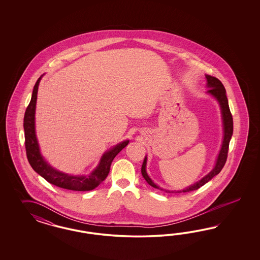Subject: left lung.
<instances>
[{
	"mask_svg": "<svg viewBox=\"0 0 260 260\" xmlns=\"http://www.w3.org/2000/svg\"><path fill=\"white\" fill-rule=\"evenodd\" d=\"M206 78H207V82H208L207 87H209L207 92L213 95V97L218 101L219 105H220L221 113H222V119H223V127H224V137H223V142H222V147H221L218 157L216 159V163H215L213 171H211V173H208L201 180L197 182L196 184L189 186V187L183 189V190H179L177 192L191 191V190H196V189H199L200 187H202L207 182L210 181L213 177H214L216 174L220 173L221 170L223 169V167L226 163L227 156H228L229 144H230V140H231L232 135H233L234 122H233V116H232L231 110L229 108L226 89L223 86V84L221 83L220 80H218V79L215 78L213 76H211V75H206ZM146 164H147V156L144 159V162H143L141 168L142 175L145 178V180L148 182V184L150 185L151 187H153L155 189H161V190H165L164 189H161L159 186H157L155 183H153L152 180L150 179V176L148 175L147 171H146ZM166 192H171V191L166 189Z\"/></svg>",
	"mask_w": 260,
	"mask_h": 260,
	"instance_id": "obj_1",
	"label": "left lung"
}]
</instances>
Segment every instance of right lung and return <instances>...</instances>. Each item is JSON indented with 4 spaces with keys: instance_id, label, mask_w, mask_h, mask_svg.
Segmentation results:
<instances>
[{
    "instance_id": "1",
    "label": "right lung",
    "mask_w": 260,
    "mask_h": 260,
    "mask_svg": "<svg viewBox=\"0 0 260 260\" xmlns=\"http://www.w3.org/2000/svg\"><path fill=\"white\" fill-rule=\"evenodd\" d=\"M40 77L32 92L31 100L27 106L24 117V145L26 156L32 169L44 177L47 182L55 185L62 189L87 191L98 187L108 176L110 173V165L112 160L128 144V140L122 142L103 154L99 165L94 171L87 176L70 175L68 173L59 172L48 165L40 152L39 144L35 134V109L37 92L39 87Z\"/></svg>"
}]
</instances>
